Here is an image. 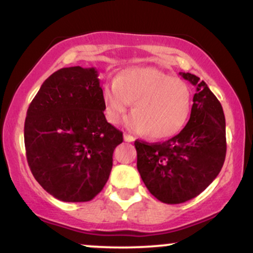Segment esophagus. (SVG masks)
Returning a JSON list of instances; mask_svg holds the SVG:
<instances>
[{"instance_id": "esophagus-1", "label": "esophagus", "mask_w": 253, "mask_h": 253, "mask_svg": "<svg viewBox=\"0 0 253 253\" xmlns=\"http://www.w3.org/2000/svg\"><path fill=\"white\" fill-rule=\"evenodd\" d=\"M124 140L127 141V143H132V141H134V138H133V136L130 135V134H126V133H125V134H124Z\"/></svg>"}]
</instances>
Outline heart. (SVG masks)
<instances>
[{"label": "heart", "instance_id": "b5f03b06", "mask_svg": "<svg viewBox=\"0 0 253 253\" xmlns=\"http://www.w3.org/2000/svg\"><path fill=\"white\" fill-rule=\"evenodd\" d=\"M102 101L110 124H120L134 103V114L127 121L129 129L151 139H165L177 134L189 117L190 89L156 68H127L103 86Z\"/></svg>", "mask_w": 253, "mask_h": 253}]
</instances>
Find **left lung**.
Returning a JSON list of instances; mask_svg holds the SVG:
<instances>
[{
    "label": "left lung",
    "mask_w": 253,
    "mask_h": 253,
    "mask_svg": "<svg viewBox=\"0 0 253 253\" xmlns=\"http://www.w3.org/2000/svg\"><path fill=\"white\" fill-rule=\"evenodd\" d=\"M179 75L196 86L188 124L164 143H134L141 179L156 199L169 205L200 195L219 175L226 157L221 103L195 75Z\"/></svg>",
    "instance_id": "obj_1"
}]
</instances>
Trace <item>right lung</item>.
I'll return each mask as SVG.
<instances>
[{
	"mask_svg": "<svg viewBox=\"0 0 253 253\" xmlns=\"http://www.w3.org/2000/svg\"><path fill=\"white\" fill-rule=\"evenodd\" d=\"M95 68L51 75L28 107L25 147L38 183L64 202L94 199L108 181L123 132L107 123Z\"/></svg>",
	"mask_w": 253,
	"mask_h": 253,
	"instance_id": "obj_1",
	"label": "right lung"
}]
</instances>
